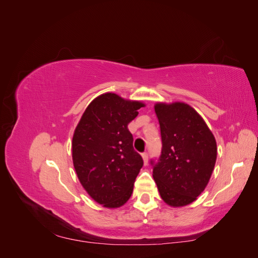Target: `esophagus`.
<instances>
[{
  "mask_svg": "<svg viewBox=\"0 0 258 258\" xmlns=\"http://www.w3.org/2000/svg\"><path fill=\"white\" fill-rule=\"evenodd\" d=\"M142 157H143L144 163H145V165H146V163H147V161H148V154H147L146 152H144V153L142 154Z\"/></svg>",
  "mask_w": 258,
  "mask_h": 258,
  "instance_id": "esophagus-1",
  "label": "esophagus"
}]
</instances>
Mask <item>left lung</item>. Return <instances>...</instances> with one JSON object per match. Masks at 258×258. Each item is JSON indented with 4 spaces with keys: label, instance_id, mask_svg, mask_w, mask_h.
Instances as JSON below:
<instances>
[{
    "label": "left lung",
    "instance_id": "left-lung-1",
    "mask_svg": "<svg viewBox=\"0 0 258 258\" xmlns=\"http://www.w3.org/2000/svg\"><path fill=\"white\" fill-rule=\"evenodd\" d=\"M161 153L151 159L153 176L163 201L171 207L191 204L213 172L217 148L214 136L191 106L157 103Z\"/></svg>",
    "mask_w": 258,
    "mask_h": 258
}]
</instances>
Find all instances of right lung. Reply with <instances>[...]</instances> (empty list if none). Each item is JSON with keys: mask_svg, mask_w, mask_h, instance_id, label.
<instances>
[{"mask_svg": "<svg viewBox=\"0 0 258 258\" xmlns=\"http://www.w3.org/2000/svg\"><path fill=\"white\" fill-rule=\"evenodd\" d=\"M144 106L107 92L86 108L72 141L74 168L92 199L106 208L126 204L143 167L128 123Z\"/></svg>", "mask_w": 258, "mask_h": 258, "instance_id": "right-lung-1", "label": "right lung"}]
</instances>
